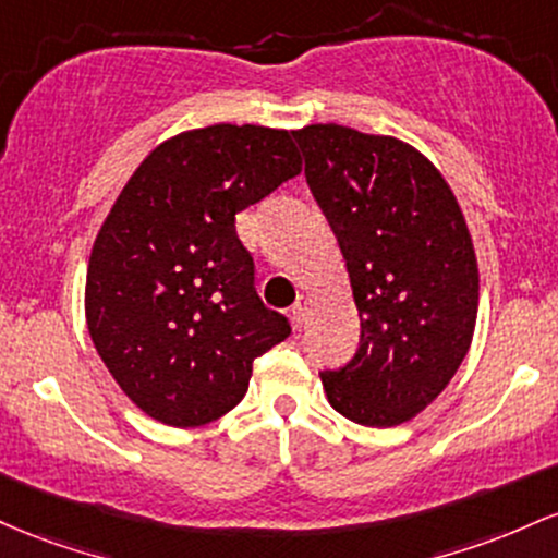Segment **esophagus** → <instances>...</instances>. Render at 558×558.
I'll return each instance as SVG.
<instances>
[{
  "label": "esophagus",
  "mask_w": 558,
  "mask_h": 558,
  "mask_svg": "<svg viewBox=\"0 0 558 558\" xmlns=\"http://www.w3.org/2000/svg\"><path fill=\"white\" fill-rule=\"evenodd\" d=\"M311 308V298L308 295H298L295 305H292V316H295L298 324L305 322V313Z\"/></svg>",
  "instance_id": "34e87169"
}]
</instances>
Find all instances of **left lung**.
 Listing matches in <instances>:
<instances>
[{
    "mask_svg": "<svg viewBox=\"0 0 558 558\" xmlns=\"http://www.w3.org/2000/svg\"><path fill=\"white\" fill-rule=\"evenodd\" d=\"M292 136L361 316L359 350L345 366L324 368V390L350 422L396 427L446 390L472 342V236L446 179L409 144L337 123Z\"/></svg>",
    "mask_w": 558,
    "mask_h": 558,
    "instance_id": "left-lung-1",
    "label": "left lung"
}]
</instances>
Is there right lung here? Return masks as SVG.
<instances>
[{
  "mask_svg": "<svg viewBox=\"0 0 558 558\" xmlns=\"http://www.w3.org/2000/svg\"><path fill=\"white\" fill-rule=\"evenodd\" d=\"M298 173L290 131L218 123L160 144L123 186L92 250L86 324L144 414L171 427L223 416L255 359L290 337L258 298L236 213Z\"/></svg>",
  "mask_w": 558,
  "mask_h": 558,
  "instance_id": "1",
  "label": "right lung"
}]
</instances>
